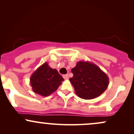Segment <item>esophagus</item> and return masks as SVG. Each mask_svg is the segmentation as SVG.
I'll use <instances>...</instances> for the list:
<instances>
[{"instance_id":"esophagus-1","label":"esophagus","mask_w":134,"mask_h":134,"mask_svg":"<svg viewBox=\"0 0 134 134\" xmlns=\"http://www.w3.org/2000/svg\"><path fill=\"white\" fill-rule=\"evenodd\" d=\"M63 77H64V79H67L69 78V75L68 74L63 75Z\"/></svg>"}]
</instances>
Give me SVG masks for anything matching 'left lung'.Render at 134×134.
<instances>
[{
	"label": "left lung",
	"instance_id": "8db88e82",
	"mask_svg": "<svg viewBox=\"0 0 134 134\" xmlns=\"http://www.w3.org/2000/svg\"><path fill=\"white\" fill-rule=\"evenodd\" d=\"M73 77L69 81L78 96L91 99L101 94L107 90L108 77L98 66L87 62H79L72 69Z\"/></svg>",
	"mask_w": 134,
	"mask_h": 134
}]
</instances>
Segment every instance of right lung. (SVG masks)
Returning <instances> with one entry per match:
<instances>
[{
  "instance_id": "1",
  "label": "right lung",
  "mask_w": 134,
  "mask_h": 134,
  "mask_svg": "<svg viewBox=\"0 0 134 134\" xmlns=\"http://www.w3.org/2000/svg\"><path fill=\"white\" fill-rule=\"evenodd\" d=\"M64 79L56 69L44 63L31 77L30 83L35 93L47 96L55 91Z\"/></svg>"
}]
</instances>
